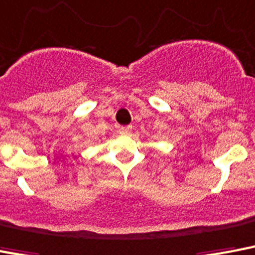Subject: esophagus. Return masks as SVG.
<instances>
[{
    "label": "esophagus",
    "mask_w": 255,
    "mask_h": 255,
    "mask_svg": "<svg viewBox=\"0 0 255 255\" xmlns=\"http://www.w3.org/2000/svg\"><path fill=\"white\" fill-rule=\"evenodd\" d=\"M131 126H126V127H121V131L123 132V133H129L131 132Z\"/></svg>",
    "instance_id": "esophagus-1"
}]
</instances>
